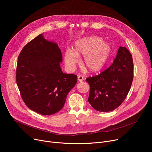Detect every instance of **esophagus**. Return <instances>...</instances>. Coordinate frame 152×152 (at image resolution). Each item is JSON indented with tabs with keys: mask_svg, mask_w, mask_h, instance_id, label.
Here are the masks:
<instances>
[{
	"mask_svg": "<svg viewBox=\"0 0 152 152\" xmlns=\"http://www.w3.org/2000/svg\"><path fill=\"white\" fill-rule=\"evenodd\" d=\"M84 79V76H81V75H79L77 77V80L79 81V82H82L83 80Z\"/></svg>",
	"mask_w": 152,
	"mask_h": 152,
	"instance_id": "34e87169",
	"label": "esophagus"
}]
</instances>
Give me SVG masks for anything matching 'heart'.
<instances>
[{
    "label": "heart",
    "mask_w": 152,
    "mask_h": 152,
    "mask_svg": "<svg viewBox=\"0 0 152 152\" xmlns=\"http://www.w3.org/2000/svg\"><path fill=\"white\" fill-rule=\"evenodd\" d=\"M111 52L110 46L97 36L86 37L76 41L74 50L68 49L65 53L66 65L74 68L84 55L83 65L91 72H97L105 65Z\"/></svg>",
    "instance_id": "b5f03b06"
}]
</instances>
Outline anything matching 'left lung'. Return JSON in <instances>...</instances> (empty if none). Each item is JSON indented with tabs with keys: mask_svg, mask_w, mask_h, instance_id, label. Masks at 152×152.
Wrapping results in <instances>:
<instances>
[{
	"mask_svg": "<svg viewBox=\"0 0 152 152\" xmlns=\"http://www.w3.org/2000/svg\"><path fill=\"white\" fill-rule=\"evenodd\" d=\"M133 77L132 55L125 47H120L112 65L99 75L86 79L90 85L88 102L101 112L115 110L126 98Z\"/></svg>",
	"mask_w": 152,
	"mask_h": 152,
	"instance_id": "1",
	"label": "left lung"
}]
</instances>
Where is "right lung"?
Returning a JSON list of instances; mask_svg holds the SVG:
<instances>
[{
	"label": "right lung",
	"mask_w": 152,
	"mask_h": 152,
	"mask_svg": "<svg viewBox=\"0 0 152 152\" xmlns=\"http://www.w3.org/2000/svg\"><path fill=\"white\" fill-rule=\"evenodd\" d=\"M58 45L40 34L23 48L17 61L16 80L26 106L42 115H51L63 107L77 76L63 73Z\"/></svg>",
	"instance_id": "right-lung-1"
}]
</instances>
